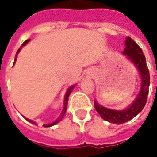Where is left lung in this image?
I'll return each mask as SVG.
<instances>
[{"instance_id":"obj_1","label":"left lung","mask_w":157,"mask_h":157,"mask_svg":"<svg viewBox=\"0 0 157 157\" xmlns=\"http://www.w3.org/2000/svg\"><path fill=\"white\" fill-rule=\"evenodd\" d=\"M126 48L123 51V54L126 55L128 59L134 63L136 68L138 69L141 78V88L136 96L135 101L126 109L123 110H115L110 108H104L96 101L94 102L95 108L100 117L109 123L116 125L123 124L128 120L134 118L137 114H139L144 108L147 103V95L150 85V75L147 68L146 57L143 53L141 48L130 38L128 37L126 41Z\"/></svg>"}]
</instances>
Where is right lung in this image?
Wrapping results in <instances>:
<instances>
[{
	"label": "right lung",
	"mask_w": 157,
	"mask_h": 157,
	"mask_svg": "<svg viewBox=\"0 0 157 157\" xmlns=\"http://www.w3.org/2000/svg\"><path fill=\"white\" fill-rule=\"evenodd\" d=\"M29 41V40H27L26 41H24L23 42V44H22V46H25L28 42ZM20 50L21 49H18V51H17V53H16V57H17V55L19 54V52H20ZM15 60H16V59H14V62H15ZM75 86H72V87H70L69 88V89L67 90V92H66V95H65V98H64V108H63V110H62V112H61V114H60V116L53 122V123H51V124H45V125H43V127H45V128H49V127H52V126H54V125H56L57 123H59L62 118H63V117H64V115H65V113H66V111H67V107H68V100H69V95H70V93H71V91H72V89L74 88ZM29 122L30 123H32V124H34V125H36V123L34 122V121H32V120H30V119H28V118H26Z\"/></svg>",
	"instance_id": "add662e5"
}]
</instances>
